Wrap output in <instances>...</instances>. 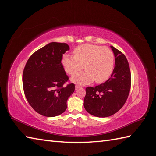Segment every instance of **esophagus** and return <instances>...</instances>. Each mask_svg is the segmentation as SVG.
<instances>
[{
    "label": "esophagus",
    "instance_id": "obj_1",
    "mask_svg": "<svg viewBox=\"0 0 156 156\" xmlns=\"http://www.w3.org/2000/svg\"><path fill=\"white\" fill-rule=\"evenodd\" d=\"M80 88H81V87H80L79 86H78V85H76V86H75V90H77L79 89Z\"/></svg>",
    "mask_w": 156,
    "mask_h": 156
}]
</instances>
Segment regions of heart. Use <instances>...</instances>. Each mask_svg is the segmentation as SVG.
<instances>
[{
  "mask_svg": "<svg viewBox=\"0 0 156 156\" xmlns=\"http://www.w3.org/2000/svg\"><path fill=\"white\" fill-rule=\"evenodd\" d=\"M73 55L63 56L62 64L66 72L73 75L83 67L86 70L73 75L71 78L73 83L86 85L95 80L101 83L111 77L114 68V55L107 47L83 44L74 49Z\"/></svg>",
  "mask_w": 156,
  "mask_h": 156,
  "instance_id": "1",
  "label": "heart"
}]
</instances>
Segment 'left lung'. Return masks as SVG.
Segmentation results:
<instances>
[{
	"label": "left lung",
	"mask_w": 156,
	"mask_h": 156,
	"mask_svg": "<svg viewBox=\"0 0 156 156\" xmlns=\"http://www.w3.org/2000/svg\"><path fill=\"white\" fill-rule=\"evenodd\" d=\"M115 57V68L104 83L86 88L84 107L90 114L97 117H108L123 107L131 88V72L125 55L111 46Z\"/></svg>",
	"instance_id": "obj_1"
}]
</instances>
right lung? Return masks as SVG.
I'll return each mask as SVG.
<instances>
[{"mask_svg":"<svg viewBox=\"0 0 156 156\" xmlns=\"http://www.w3.org/2000/svg\"><path fill=\"white\" fill-rule=\"evenodd\" d=\"M69 50L65 43L51 42L33 53L23 70V86L30 105L40 115L54 117L63 113L75 84H64L68 77L61 63Z\"/></svg>","mask_w":156,"mask_h":156,"instance_id":"1","label":"right lung"}]
</instances>
